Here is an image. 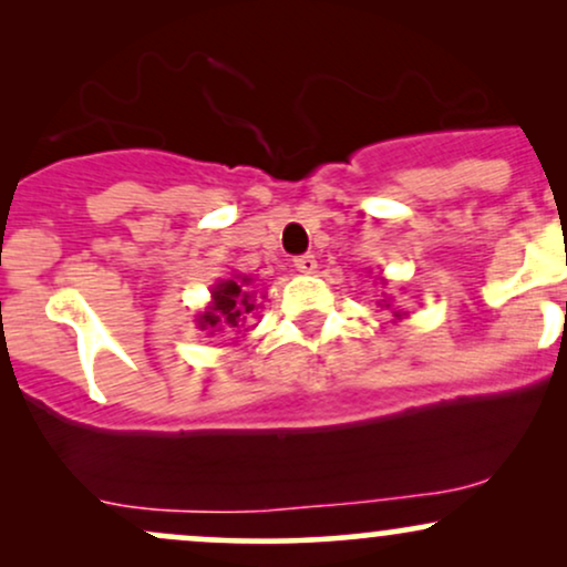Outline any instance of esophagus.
<instances>
[{"instance_id": "esophagus-1", "label": "esophagus", "mask_w": 567, "mask_h": 567, "mask_svg": "<svg viewBox=\"0 0 567 567\" xmlns=\"http://www.w3.org/2000/svg\"><path fill=\"white\" fill-rule=\"evenodd\" d=\"M292 266H296V269L301 271V275H311V271L317 269V258L311 256V252H306V256L292 258Z\"/></svg>"}]
</instances>
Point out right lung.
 Returning a JSON list of instances; mask_svg holds the SVG:
<instances>
[{
	"label": "right lung",
	"instance_id": "add662e5",
	"mask_svg": "<svg viewBox=\"0 0 567 567\" xmlns=\"http://www.w3.org/2000/svg\"><path fill=\"white\" fill-rule=\"evenodd\" d=\"M247 279L243 282H234V279H226V282H220L216 290H213V306L205 311V315L199 317V328L207 330V328H229V330H237L243 328L245 322V315H250L252 309H256V303H252V296L247 292Z\"/></svg>",
	"mask_w": 567,
	"mask_h": 567
}]
</instances>
